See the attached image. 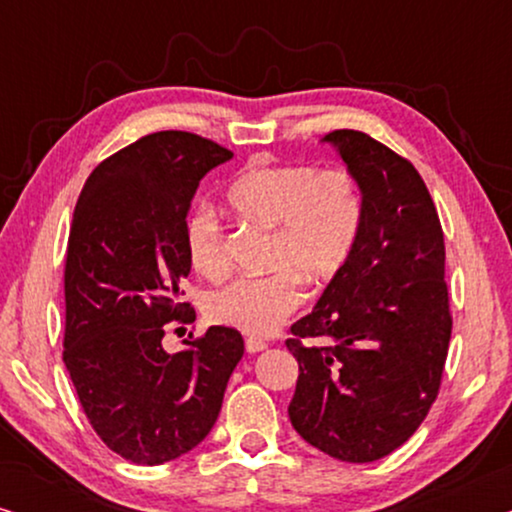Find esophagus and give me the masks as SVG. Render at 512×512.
<instances>
[{"instance_id":"1","label":"esophagus","mask_w":512,"mask_h":512,"mask_svg":"<svg viewBox=\"0 0 512 512\" xmlns=\"http://www.w3.org/2000/svg\"><path fill=\"white\" fill-rule=\"evenodd\" d=\"M244 347H247L249 354H258V352H263L265 347H268V342L261 340V338H247V340H244Z\"/></svg>"}]
</instances>
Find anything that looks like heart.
Returning <instances> with one entry per match:
<instances>
[{"label": "heart", "mask_w": 512, "mask_h": 512, "mask_svg": "<svg viewBox=\"0 0 512 512\" xmlns=\"http://www.w3.org/2000/svg\"><path fill=\"white\" fill-rule=\"evenodd\" d=\"M237 219L272 228L265 277H242L207 300V317L244 333L268 335L303 303L300 282L319 286L354 254L363 226V193L352 172L314 165L249 163L226 188ZM186 254L202 277L228 268L226 237L212 212L193 214Z\"/></svg>", "instance_id": "obj_1"}]
</instances>
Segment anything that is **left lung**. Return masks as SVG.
<instances>
[{
  "label": "left lung",
  "mask_w": 512,
  "mask_h": 512,
  "mask_svg": "<svg viewBox=\"0 0 512 512\" xmlns=\"http://www.w3.org/2000/svg\"><path fill=\"white\" fill-rule=\"evenodd\" d=\"M324 142L359 181L363 226L345 268L291 326L289 419L328 457L368 464L401 447L438 396L452 335L445 240L408 158L359 130H333Z\"/></svg>",
  "instance_id": "1"
}]
</instances>
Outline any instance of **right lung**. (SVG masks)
<instances>
[{
    "instance_id": "1",
    "label": "right lung",
    "mask_w": 512,
    "mask_h": 512,
    "mask_svg": "<svg viewBox=\"0 0 512 512\" xmlns=\"http://www.w3.org/2000/svg\"><path fill=\"white\" fill-rule=\"evenodd\" d=\"M233 158L212 139L163 130L90 172L76 202L65 263V352L76 396L102 443L158 466L202 440L244 354L235 328L188 335L167 354L165 331L191 324L186 214L200 179Z\"/></svg>"
}]
</instances>
